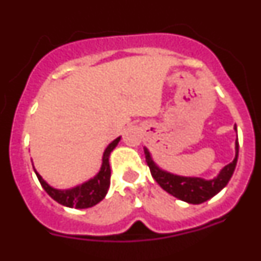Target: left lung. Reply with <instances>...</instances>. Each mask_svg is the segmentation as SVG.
I'll return each instance as SVG.
<instances>
[{
    "instance_id": "8db88e82",
    "label": "left lung",
    "mask_w": 261,
    "mask_h": 261,
    "mask_svg": "<svg viewBox=\"0 0 261 261\" xmlns=\"http://www.w3.org/2000/svg\"><path fill=\"white\" fill-rule=\"evenodd\" d=\"M237 130V126H235ZM145 158L149 168H150L151 176L155 179L156 183L162 187L166 192L172 195L176 199L186 201L188 204H201L206 200L212 199L213 196L222 191L234 174L235 166L238 162V153H239V144L238 137L235 140V158L231 163L226 165L220 171V174L216 177L206 180L202 177L196 176H180L171 172L165 171L163 168L159 167L151 158V154L147 147H144Z\"/></svg>"
}]
</instances>
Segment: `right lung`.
Listing matches in <instances>:
<instances>
[{"mask_svg":"<svg viewBox=\"0 0 261 261\" xmlns=\"http://www.w3.org/2000/svg\"><path fill=\"white\" fill-rule=\"evenodd\" d=\"M120 138L121 137H117L116 140H114V141L111 142V144L106 147L105 153H103L100 170H99V172L94 177L89 179V180L85 181V183L80 184V186L69 188V190H57V188H53L52 186H49V184L39 175V172L36 171L35 168H34L41 187L44 188L45 192H47L55 201L64 205V206H68V208L86 209L96 205L98 202H100L105 199L106 195H107L108 192V188H110L111 167L108 159H110V154L112 153V150H114L115 147L117 146V144H119Z\"/></svg>","mask_w":261,"mask_h":261,"instance_id":"obj_1","label":"right lung"}]
</instances>
